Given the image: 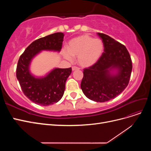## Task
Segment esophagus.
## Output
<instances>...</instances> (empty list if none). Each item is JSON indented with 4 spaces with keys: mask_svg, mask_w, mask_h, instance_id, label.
<instances>
[{
    "mask_svg": "<svg viewBox=\"0 0 151 151\" xmlns=\"http://www.w3.org/2000/svg\"><path fill=\"white\" fill-rule=\"evenodd\" d=\"M79 68L77 67H76V66H73V67H72V70L73 71H74V70H79Z\"/></svg>",
    "mask_w": 151,
    "mask_h": 151,
    "instance_id": "1",
    "label": "esophagus"
}]
</instances>
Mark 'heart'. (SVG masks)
Here are the masks:
<instances>
[{"mask_svg":"<svg viewBox=\"0 0 151 151\" xmlns=\"http://www.w3.org/2000/svg\"><path fill=\"white\" fill-rule=\"evenodd\" d=\"M103 43L99 38L93 39L88 35H83L71 40L64 57L71 60L72 57H77L79 64L89 67L96 63L103 52Z\"/></svg>","mask_w":151,"mask_h":151,"instance_id":"1","label":"heart"}]
</instances>
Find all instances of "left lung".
Instances as JSON below:
<instances>
[{
	"label": "left lung",
	"instance_id": "left-lung-1",
	"mask_svg": "<svg viewBox=\"0 0 151 151\" xmlns=\"http://www.w3.org/2000/svg\"><path fill=\"white\" fill-rule=\"evenodd\" d=\"M97 35L102 40L104 52L96 63L84 69L81 88L87 98L101 103L115 98L127 88L132 63L124 45L107 35Z\"/></svg>",
	"mask_w": 151,
	"mask_h": 151
}]
</instances>
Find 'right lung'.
Masks as SVG:
<instances>
[{
  "label": "right lung",
  "instance_id": "1",
  "mask_svg": "<svg viewBox=\"0 0 151 151\" xmlns=\"http://www.w3.org/2000/svg\"><path fill=\"white\" fill-rule=\"evenodd\" d=\"M63 36V33H56L34 41L26 48L18 60L17 79L24 95L36 104H53L60 101L64 93L66 81L72 72L71 67L55 68L42 77H36L29 70L32 59L42 50L60 51Z\"/></svg>",
  "mask_w": 151,
  "mask_h": 151
}]
</instances>
